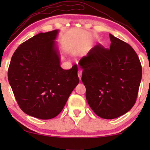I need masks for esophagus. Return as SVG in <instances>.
Instances as JSON below:
<instances>
[{
  "label": "esophagus",
  "instance_id": "esophagus-1",
  "mask_svg": "<svg viewBox=\"0 0 150 150\" xmlns=\"http://www.w3.org/2000/svg\"><path fill=\"white\" fill-rule=\"evenodd\" d=\"M78 77H79V79H80V80H81V76H82V70H78Z\"/></svg>",
  "mask_w": 150,
  "mask_h": 150
}]
</instances>
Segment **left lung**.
I'll return each mask as SVG.
<instances>
[{
    "label": "left lung",
    "instance_id": "1",
    "mask_svg": "<svg viewBox=\"0 0 150 150\" xmlns=\"http://www.w3.org/2000/svg\"><path fill=\"white\" fill-rule=\"evenodd\" d=\"M109 37L110 49L98 44L79 62L88 104L105 119L131 109L142 79V66L134 49L112 34Z\"/></svg>",
    "mask_w": 150,
    "mask_h": 150
}]
</instances>
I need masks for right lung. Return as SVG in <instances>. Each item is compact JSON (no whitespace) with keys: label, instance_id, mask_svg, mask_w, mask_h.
<instances>
[{"label":"right lung","instance_id":"right-lung-1","mask_svg":"<svg viewBox=\"0 0 150 150\" xmlns=\"http://www.w3.org/2000/svg\"><path fill=\"white\" fill-rule=\"evenodd\" d=\"M58 34V30L41 32L22 43L8 68V81L19 106L39 119L58 116L79 83L77 65L70 70L61 67L55 42Z\"/></svg>","mask_w":150,"mask_h":150}]
</instances>
